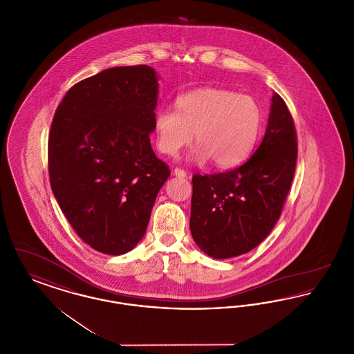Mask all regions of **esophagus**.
Wrapping results in <instances>:
<instances>
[{
    "mask_svg": "<svg viewBox=\"0 0 354 354\" xmlns=\"http://www.w3.org/2000/svg\"><path fill=\"white\" fill-rule=\"evenodd\" d=\"M174 175L178 176V178H185V176H187V172H185V169H174Z\"/></svg>",
    "mask_w": 354,
    "mask_h": 354,
    "instance_id": "1",
    "label": "esophagus"
}]
</instances>
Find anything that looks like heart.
<instances>
[{
	"label": "heart",
	"instance_id": "obj_1",
	"mask_svg": "<svg viewBox=\"0 0 354 354\" xmlns=\"http://www.w3.org/2000/svg\"><path fill=\"white\" fill-rule=\"evenodd\" d=\"M261 127V110L250 95L216 87H201L175 100L174 110H159L153 119L158 150L174 156L188 146L195 133L196 146L188 160L219 169H232L252 151Z\"/></svg>",
	"mask_w": 354,
	"mask_h": 354
}]
</instances>
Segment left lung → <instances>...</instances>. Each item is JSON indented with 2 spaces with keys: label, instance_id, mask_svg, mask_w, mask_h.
<instances>
[{
  "label": "left lung",
  "instance_id": "8db88e82",
  "mask_svg": "<svg viewBox=\"0 0 354 354\" xmlns=\"http://www.w3.org/2000/svg\"><path fill=\"white\" fill-rule=\"evenodd\" d=\"M297 162V136L284 100L272 97L261 145L240 167L195 174L189 228L203 252L230 259L250 252L280 218Z\"/></svg>",
  "mask_w": 354,
  "mask_h": 354
}]
</instances>
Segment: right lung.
<instances>
[{
  "mask_svg": "<svg viewBox=\"0 0 354 354\" xmlns=\"http://www.w3.org/2000/svg\"><path fill=\"white\" fill-rule=\"evenodd\" d=\"M158 90L147 65L106 68L74 84L54 114L51 189L73 230L98 252L135 248L169 176L150 143Z\"/></svg>",
  "mask_w": 354,
  "mask_h": 354,
  "instance_id": "1",
  "label": "right lung"
}]
</instances>
